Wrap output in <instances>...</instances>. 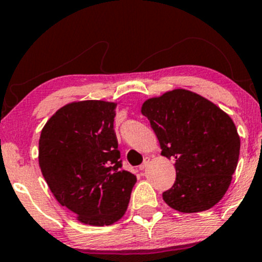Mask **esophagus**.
<instances>
[{"label": "esophagus", "instance_id": "obj_1", "mask_svg": "<svg viewBox=\"0 0 262 262\" xmlns=\"http://www.w3.org/2000/svg\"><path fill=\"white\" fill-rule=\"evenodd\" d=\"M148 165H149V158H145V160H144V161H143V164H141L140 166H139V170H140V171L145 170V169H146V166H148Z\"/></svg>", "mask_w": 262, "mask_h": 262}]
</instances>
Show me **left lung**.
<instances>
[{"instance_id": "8db88e82", "label": "left lung", "mask_w": 262, "mask_h": 262, "mask_svg": "<svg viewBox=\"0 0 262 262\" xmlns=\"http://www.w3.org/2000/svg\"><path fill=\"white\" fill-rule=\"evenodd\" d=\"M161 146L175 160L176 181L162 193L171 208L196 213L223 198L235 172L240 138L227 113L197 93L177 89L141 107Z\"/></svg>"}]
</instances>
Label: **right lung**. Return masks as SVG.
Returning <instances> with one entry per match:
<instances>
[{"label": "right lung", "mask_w": 262, "mask_h": 262, "mask_svg": "<svg viewBox=\"0 0 262 262\" xmlns=\"http://www.w3.org/2000/svg\"><path fill=\"white\" fill-rule=\"evenodd\" d=\"M116 103L73 102L44 125L39 166L56 201L83 224L111 225L127 210L137 177L122 170Z\"/></svg>", "instance_id": "obj_1"}]
</instances>
